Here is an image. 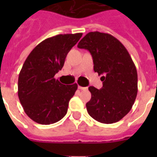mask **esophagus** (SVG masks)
Here are the masks:
<instances>
[{
  "instance_id": "1",
  "label": "esophagus",
  "mask_w": 157,
  "mask_h": 157,
  "mask_svg": "<svg viewBox=\"0 0 157 157\" xmlns=\"http://www.w3.org/2000/svg\"><path fill=\"white\" fill-rule=\"evenodd\" d=\"M78 89L79 90H86L88 88H87V87H83V86H78Z\"/></svg>"
}]
</instances>
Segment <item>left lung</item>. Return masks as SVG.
Masks as SVG:
<instances>
[{
	"mask_svg": "<svg viewBox=\"0 0 157 157\" xmlns=\"http://www.w3.org/2000/svg\"><path fill=\"white\" fill-rule=\"evenodd\" d=\"M77 47L90 51L94 70L102 75L100 90L89 87L87 112L101 123L119 121L131 110L138 93V74L129 52L113 36L99 32L86 34Z\"/></svg>",
	"mask_w": 157,
	"mask_h": 157,
	"instance_id": "1",
	"label": "left lung"
}]
</instances>
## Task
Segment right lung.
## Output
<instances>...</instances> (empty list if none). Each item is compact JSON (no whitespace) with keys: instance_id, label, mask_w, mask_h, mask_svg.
<instances>
[{"instance_id":"right-lung-1","label":"right lung","mask_w":157,"mask_h":157,"mask_svg":"<svg viewBox=\"0 0 157 157\" xmlns=\"http://www.w3.org/2000/svg\"><path fill=\"white\" fill-rule=\"evenodd\" d=\"M81 36L82 33H76L47 38L23 63L18 76V98L26 114L38 124H54L67 114L77 85H63L54 75L63 68L67 54Z\"/></svg>"}]
</instances>
